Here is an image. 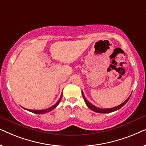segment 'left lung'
Masks as SVG:
<instances>
[{"mask_svg": "<svg viewBox=\"0 0 146 146\" xmlns=\"http://www.w3.org/2000/svg\"><path fill=\"white\" fill-rule=\"evenodd\" d=\"M82 96H83V98H84V100L85 101L86 104L87 106L90 109L92 110L95 111V112H98V113H110V112H112V111H116L117 110L120 109L121 107H123V106H124L125 104L127 102V101L129 100V98H130L131 95L129 96L128 97V98H127L126 100H125L124 102H123L122 104H121L120 105L117 106H115L114 108H106V109H102V108H98V107H96L95 106H94L93 104H92L88 102L86 98L84 95V93L82 91Z\"/></svg>", "mask_w": 146, "mask_h": 146, "instance_id": "left-lung-1", "label": "left lung"}]
</instances>
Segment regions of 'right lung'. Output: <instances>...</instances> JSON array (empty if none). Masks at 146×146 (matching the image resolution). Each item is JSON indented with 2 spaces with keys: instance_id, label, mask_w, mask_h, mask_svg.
I'll use <instances>...</instances> for the list:
<instances>
[{
  "instance_id": "1",
  "label": "right lung",
  "mask_w": 146,
  "mask_h": 146,
  "mask_svg": "<svg viewBox=\"0 0 146 146\" xmlns=\"http://www.w3.org/2000/svg\"><path fill=\"white\" fill-rule=\"evenodd\" d=\"M62 94H61V96H60V99L58 100V101L57 102H56V104H54V105L53 106H52V107H50V108H47V109H45V110H29V109H26V108H24V109H25V110H27L28 111H31V112H33V113H37V114H42V113H46L49 112V111H52V110L54 109L55 108H56V106H57L59 104L60 102V100H61V99H62Z\"/></svg>"
}]
</instances>
